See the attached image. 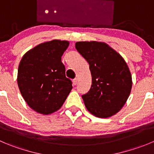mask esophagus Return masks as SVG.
Returning a JSON list of instances; mask_svg holds the SVG:
<instances>
[{"mask_svg":"<svg viewBox=\"0 0 154 154\" xmlns=\"http://www.w3.org/2000/svg\"><path fill=\"white\" fill-rule=\"evenodd\" d=\"M76 84H77V79H74L72 80V85H75Z\"/></svg>","mask_w":154,"mask_h":154,"instance_id":"1","label":"esophagus"}]
</instances>
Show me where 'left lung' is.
<instances>
[{
	"label": "left lung",
	"mask_w": 154,
	"mask_h": 154,
	"mask_svg": "<svg viewBox=\"0 0 154 154\" xmlns=\"http://www.w3.org/2000/svg\"><path fill=\"white\" fill-rule=\"evenodd\" d=\"M75 48L90 65L92 76L90 91L82 95L87 109L99 118L116 114L128 100L132 86L125 60L104 42H79Z\"/></svg>",
	"instance_id": "1"
}]
</instances>
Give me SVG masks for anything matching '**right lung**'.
I'll return each mask as SVG.
<instances>
[{"label":"right lung","mask_w":154,"mask_h":154,"mask_svg":"<svg viewBox=\"0 0 154 154\" xmlns=\"http://www.w3.org/2000/svg\"><path fill=\"white\" fill-rule=\"evenodd\" d=\"M68 41L44 42L29 50L20 63L17 83L29 107L49 115L61 108L72 88L66 77L61 57L69 47Z\"/></svg>","instance_id":"1"}]
</instances>
